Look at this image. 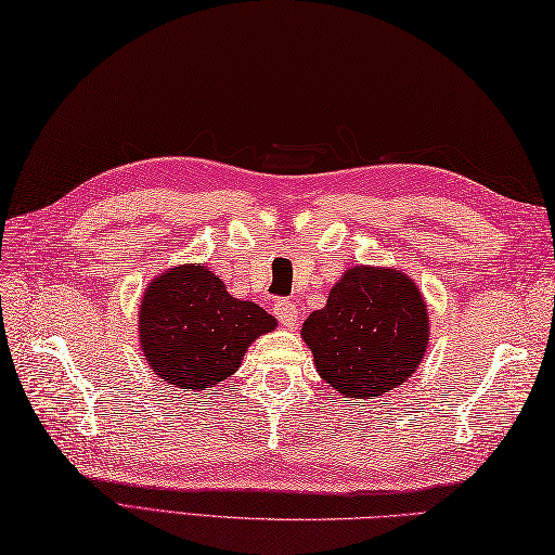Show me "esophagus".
I'll return each mask as SVG.
<instances>
[{
    "label": "esophagus",
    "mask_w": 555,
    "mask_h": 555,
    "mask_svg": "<svg viewBox=\"0 0 555 555\" xmlns=\"http://www.w3.org/2000/svg\"><path fill=\"white\" fill-rule=\"evenodd\" d=\"M273 313L282 324H285V327H294L296 318H299V308H296L292 299H278L273 306Z\"/></svg>",
    "instance_id": "34e87169"
}]
</instances>
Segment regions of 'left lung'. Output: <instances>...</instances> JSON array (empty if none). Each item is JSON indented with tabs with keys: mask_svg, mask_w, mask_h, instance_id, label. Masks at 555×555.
<instances>
[{
	"mask_svg": "<svg viewBox=\"0 0 555 555\" xmlns=\"http://www.w3.org/2000/svg\"><path fill=\"white\" fill-rule=\"evenodd\" d=\"M301 336L324 382L346 398L374 400L418 367L428 313L408 275L358 266L332 287L327 306L308 315Z\"/></svg>",
	"mask_w": 555,
	"mask_h": 555,
	"instance_id": "1",
	"label": "left lung"
}]
</instances>
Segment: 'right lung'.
<instances>
[{"label":"right lung","instance_id":"add662e5","mask_svg":"<svg viewBox=\"0 0 555 555\" xmlns=\"http://www.w3.org/2000/svg\"><path fill=\"white\" fill-rule=\"evenodd\" d=\"M275 324L261 306L233 299L207 266H179L145 289L139 332L157 376L176 388L207 390L231 376L249 344Z\"/></svg>","mask_w":555,"mask_h":555}]
</instances>
